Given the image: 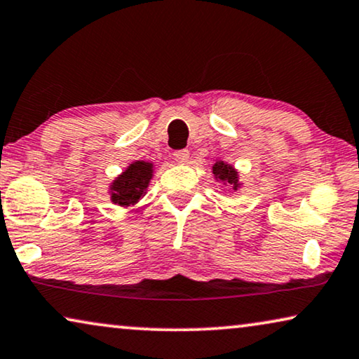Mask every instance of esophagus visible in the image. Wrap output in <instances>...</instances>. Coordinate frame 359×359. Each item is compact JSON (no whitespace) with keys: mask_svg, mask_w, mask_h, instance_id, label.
Segmentation results:
<instances>
[{"mask_svg":"<svg viewBox=\"0 0 359 359\" xmlns=\"http://www.w3.org/2000/svg\"><path fill=\"white\" fill-rule=\"evenodd\" d=\"M173 158H175V162H178V163H181V165L188 163V160H189V150H186V149L176 150V152H173Z\"/></svg>","mask_w":359,"mask_h":359,"instance_id":"esophagus-1","label":"esophagus"}]
</instances>
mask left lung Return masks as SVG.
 Returning <instances> with one entry per match:
<instances>
[{"instance_id": "obj_1", "label": "left lung", "mask_w": 359, "mask_h": 359, "mask_svg": "<svg viewBox=\"0 0 359 359\" xmlns=\"http://www.w3.org/2000/svg\"><path fill=\"white\" fill-rule=\"evenodd\" d=\"M212 173H214L218 183L228 186L230 189L238 191L241 188L240 175H238V170L233 165L223 162V160H217L214 167H212Z\"/></svg>"}]
</instances>
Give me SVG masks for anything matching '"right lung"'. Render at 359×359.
Instances as JSON below:
<instances>
[{
    "label": "right lung",
    "mask_w": 359,
    "mask_h": 359,
    "mask_svg": "<svg viewBox=\"0 0 359 359\" xmlns=\"http://www.w3.org/2000/svg\"><path fill=\"white\" fill-rule=\"evenodd\" d=\"M154 176V163L137 160L118 175L110 183V199L113 204L129 207L137 204L147 192L149 183Z\"/></svg>",
    "instance_id": "right-lung-1"
}]
</instances>
